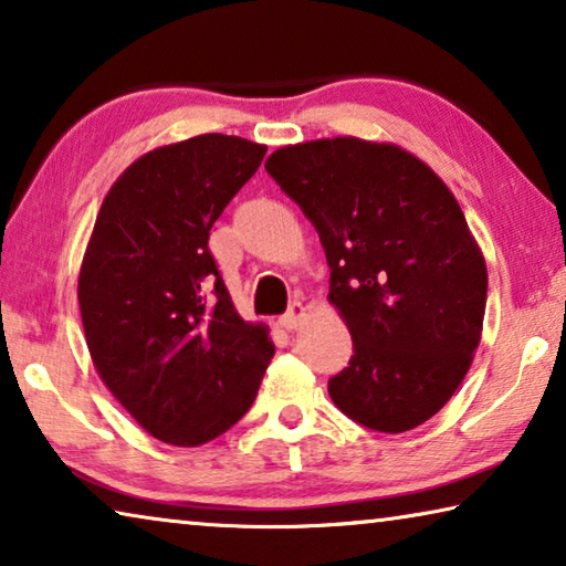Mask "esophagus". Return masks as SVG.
<instances>
[{"label": "esophagus", "instance_id": "1", "mask_svg": "<svg viewBox=\"0 0 566 566\" xmlns=\"http://www.w3.org/2000/svg\"><path fill=\"white\" fill-rule=\"evenodd\" d=\"M306 319V310H304V304L302 302H292V306H290V312L286 314H282V319H280V324L284 329H296L300 327V324Z\"/></svg>", "mask_w": 566, "mask_h": 566}]
</instances>
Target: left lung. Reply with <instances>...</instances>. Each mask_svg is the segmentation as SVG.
I'll return each mask as SVG.
<instances>
[{"label": "left lung", "mask_w": 566, "mask_h": 566, "mask_svg": "<svg viewBox=\"0 0 566 566\" xmlns=\"http://www.w3.org/2000/svg\"><path fill=\"white\" fill-rule=\"evenodd\" d=\"M264 169L317 229L352 334L334 405L387 434L434 417L469 371L486 306L484 256L452 191L409 151L357 137L282 147Z\"/></svg>", "instance_id": "left-lung-1"}]
</instances>
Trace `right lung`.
I'll return each instance as SVG.
<instances>
[{
  "label": "right lung",
  "instance_id": "right-lung-1",
  "mask_svg": "<svg viewBox=\"0 0 566 566\" xmlns=\"http://www.w3.org/2000/svg\"><path fill=\"white\" fill-rule=\"evenodd\" d=\"M264 155L229 134L159 147L124 169L94 222L76 286L92 361L167 444L224 434L270 367L266 327L239 317L207 244Z\"/></svg>",
  "mask_w": 566,
  "mask_h": 566
}]
</instances>
